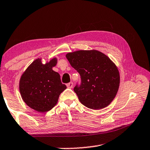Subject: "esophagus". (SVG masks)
I'll list each match as a JSON object with an SVG mask.
<instances>
[{
	"instance_id": "1",
	"label": "esophagus",
	"mask_w": 150,
	"mask_h": 150,
	"mask_svg": "<svg viewBox=\"0 0 150 150\" xmlns=\"http://www.w3.org/2000/svg\"><path fill=\"white\" fill-rule=\"evenodd\" d=\"M67 88H73V83H72V82H70V83H67Z\"/></svg>"
}]
</instances>
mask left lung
<instances>
[{
	"instance_id": "8db88e82",
	"label": "left lung",
	"mask_w": 150,
	"mask_h": 150,
	"mask_svg": "<svg viewBox=\"0 0 150 150\" xmlns=\"http://www.w3.org/2000/svg\"><path fill=\"white\" fill-rule=\"evenodd\" d=\"M66 56L81 75V84L74 88L81 103L94 110L110 105L120 83L119 71L113 61L96 50H77Z\"/></svg>"
}]
</instances>
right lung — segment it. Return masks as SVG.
I'll use <instances>...</instances> for the list:
<instances>
[{"label":"right lung","mask_w":150,"mask_h":150,"mask_svg":"<svg viewBox=\"0 0 150 150\" xmlns=\"http://www.w3.org/2000/svg\"><path fill=\"white\" fill-rule=\"evenodd\" d=\"M37 58L21 75L19 88L22 100L29 108L38 112L50 111L56 105L66 86L62 84L60 75L52 69L58 59L53 58L45 64Z\"/></svg>","instance_id":"obj_1"}]
</instances>
